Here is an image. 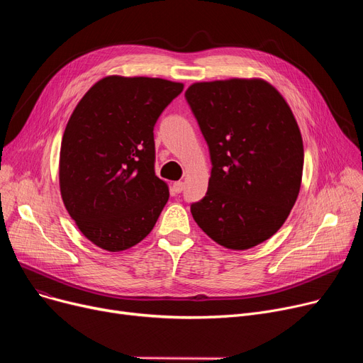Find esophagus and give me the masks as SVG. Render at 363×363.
<instances>
[{"mask_svg": "<svg viewBox=\"0 0 363 363\" xmlns=\"http://www.w3.org/2000/svg\"><path fill=\"white\" fill-rule=\"evenodd\" d=\"M172 189H174V193L179 194L184 191V182H174V185H172Z\"/></svg>", "mask_w": 363, "mask_h": 363, "instance_id": "esophagus-1", "label": "esophagus"}]
</instances>
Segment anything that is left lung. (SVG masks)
I'll return each mask as SVG.
<instances>
[{
  "instance_id": "8db88e82",
  "label": "left lung",
  "mask_w": 363,
  "mask_h": 363,
  "mask_svg": "<svg viewBox=\"0 0 363 363\" xmlns=\"http://www.w3.org/2000/svg\"><path fill=\"white\" fill-rule=\"evenodd\" d=\"M185 99L212 162L193 218L226 249H252L279 230L300 191L304 152L293 111L262 79L199 82Z\"/></svg>"
}]
</instances>
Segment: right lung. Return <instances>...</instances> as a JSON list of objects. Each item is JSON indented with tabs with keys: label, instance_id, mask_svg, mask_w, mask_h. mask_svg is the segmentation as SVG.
I'll use <instances>...</instances> for the list:
<instances>
[{
	"label": "right lung",
	"instance_id": "1",
	"mask_svg": "<svg viewBox=\"0 0 363 363\" xmlns=\"http://www.w3.org/2000/svg\"><path fill=\"white\" fill-rule=\"evenodd\" d=\"M184 85L107 76L73 110L60 148V191L81 233L122 252L155 228L169 189L156 177L155 125Z\"/></svg>",
	"mask_w": 363,
	"mask_h": 363
}]
</instances>
